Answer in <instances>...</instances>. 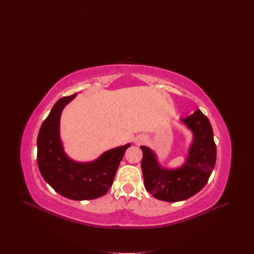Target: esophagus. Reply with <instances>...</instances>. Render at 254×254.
<instances>
[{
    "label": "esophagus",
    "instance_id": "esophagus-1",
    "mask_svg": "<svg viewBox=\"0 0 254 254\" xmlns=\"http://www.w3.org/2000/svg\"><path fill=\"white\" fill-rule=\"evenodd\" d=\"M144 140H146V138H144V136H142V135H139V136H137V137L135 138V142H136V143H141V142H143Z\"/></svg>",
    "mask_w": 254,
    "mask_h": 254
}]
</instances>
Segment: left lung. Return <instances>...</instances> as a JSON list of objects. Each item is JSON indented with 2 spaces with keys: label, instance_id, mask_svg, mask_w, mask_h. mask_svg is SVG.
I'll list each match as a JSON object with an SVG mask.
<instances>
[{
  "label": "left lung",
  "instance_id": "8db88e82",
  "mask_svg": "<svg viewBox=\"0 0 254 254\" xmlns=\"http://www.w3.org/2000/svg\"><path fill=\"white\" fill-rule=\"evenodd\" d=\"M181 122L192 131L193 140L187 159L180 168L165 169L153 150L140 147L144 187L162 201H183L197 194L208 182L216 162V144L207 117L197 110Z\"/></svg>",
  "mask_w": 254,
  "mask_h": 254
}]
</instances>
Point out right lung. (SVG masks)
<instances>
[{"instance_id":"right-lung-1","label":"right lung","mask_w":254,"mask_h":254,"mask_svg":"<svg viewBox=\"0 0 254 254\" xmlns=\"http://www.w3.org/2000/svg\"><path fill=\"white\" fill-rule=\"evenodd\" d=\"M76 94L60 98L43 122L37 138V163L46 182L71 200H92L106 194L130 143L108 150L91 162H76L64 152L60 138L63 108Z\"/></svg>"}]
</instances>
